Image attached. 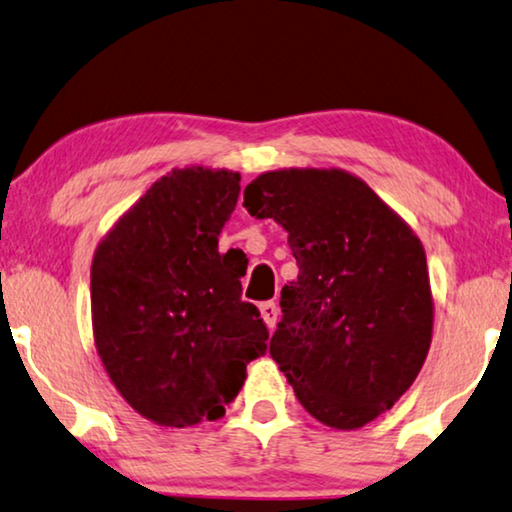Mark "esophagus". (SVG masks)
I'll return each mask as SVG.
<instances>
[{
    "label": "esophagus",
    "mask_w": 512,
    "mask_h": 512,
    "mask_svg": "<svg viewBox=\"0 0 512 512\" xmlns=\"http://www.w3.org/2000/svg\"><path fill=\"white\" fill-rule=\"evenodd\" d=\"M261 318L265 321V325H268V328L272 330L274 325H277V318H279V307L274 305V302H263L261 307Z\"/></svg>",
    "instance_id": "34e87169"
}]
</instances>
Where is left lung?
<instances>
[{"instance_id":"obj_1","label":"left lung","mask_w":512,"mask_h":512,"mask_svg":"<svg viewBox=\"0 0 512 512\" xmlns=\"http://www.w3.org/2000/svg\"><path fill=\"white\" fill-rule=\"evenodd\" d=\"M251 217L284 226L300 265L270 339L309 416L358 429L416 381L434 330L427 258L413 228L342 168H279L244 189Z\"/></svg>"}]
</instances>
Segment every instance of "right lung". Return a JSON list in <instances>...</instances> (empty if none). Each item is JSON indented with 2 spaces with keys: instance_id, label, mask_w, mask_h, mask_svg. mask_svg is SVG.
Returning a JSON list of instances; mask_svg holds the SVG:
<instances>
[{
  "instance_id": "obj_1",
  "label": "right lung",
  "mask_w": 512,
  "mask_h": 512,
  "mask_svg": "<svg viewBox=\"0 0 512 512\" xmlns=\"http://www.w3.org/2000/svg\"><path fill=\"white\" fill-rule=\"evenodd\" d=\"M240 173L187 166L159 177L96 244L92 332L108 379L161 427L219 420L265 351L242 272L219 254Z\"/></svg>"
}]
</instances>
